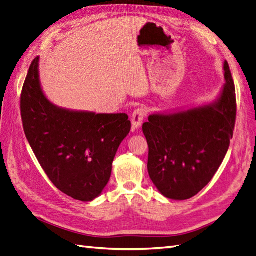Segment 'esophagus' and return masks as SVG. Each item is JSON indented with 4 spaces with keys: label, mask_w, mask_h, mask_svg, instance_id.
<instances>
[{
    "label": "esophagus",
    "mask_w": 256,
    "mask_h": 256,
    "mask_svg": "<svg viewBox=\"0 0 256 256\" xmlns=\"http://www.w3.org/2000/svg\"><path fill=\"white\" fill-rule=\"evenodd\" d=\"M145 116H146V110L142 109V108H138L134 110V112L132 114V118H130V121H132V126L133 128L137 130L142 126V121L145 119Z\"/></svg>",
    "instance_id": "esophagus-1"
}]
</instances>
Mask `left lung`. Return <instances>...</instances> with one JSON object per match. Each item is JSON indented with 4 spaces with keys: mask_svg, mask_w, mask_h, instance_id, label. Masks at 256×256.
Instances as JSON below:
<instances>
[{
    "mask_svg": "<svg viewBox=\"0 0 256 256\" xmlns=\"http://www.w3.org/2000/svg\"><path fill=\"white\" fill-rule=\"evenodd\" d=\"M225 83L214 100L170 112L142 124L148 173L161 194L187 200L204 188L228 152L236 122V90L227 62Z\"/></svg>",
    "mask_w": 256,
    "mask_h": 256,
    "instance_id": "8db88e82",
    "label": "left lung"
}]
</instances>
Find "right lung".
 I'll return each mask as SVG.
<instances>
[{"label":"right lung","instance_id":"1","mask_svg":"<svg viewBox=\"0 0 256 256\" xmlns=\"http://www.w3.org/2000/svg\"><path fill=\"white\" fill-rule=\"evenodd\" d=\"M38 62H32L22 92L26 137L50 182L71 198L93 201L107 186L120 144L130 130L126 114L58 107L45 96Z\"/></svg>","mask_w":256,"mask_h":256}]
</instances>
